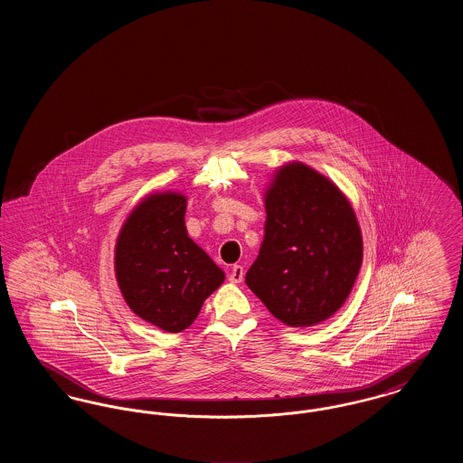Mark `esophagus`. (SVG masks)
I'll list each match as a JSON object with an SVG mask.
<instances>
[{"label": "esophagus", "mask_w": 463, "mask_h": 463, "mask_svg": "<svg viewBox=\"0 0 463 463\" xmlns=\"http://www.w3.org/2000/svg\"><path fill=\"white\" fill-rule=\"evenodd\" d=\"M242 279H244V269H242V265H234V267L231 269V274H229V281H231V283H241Z\"/></svg>", "instance_id": "esophagus-1"}]
</instances>
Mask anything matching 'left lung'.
I'll list each match as a JSON object with an SVG mask.
<instances>
[{"instance_id":"8db88e82","label":"left lung","mask_w":463,"mask_h":463,"mask_svg":"<svg viewBox=\"0 0 463 463\" xmlns=\"http://www.w3.org/2000/svg\"><path fill=\"white\" fill-rule=\"evenodd\" d=\"M265 236L246 285L288 326H312L344 306L363 262L353 206L304 163L278 170L265 193Z\"/></svg>"}]
</instances>
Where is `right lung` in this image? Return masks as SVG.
Masks as SVG:
<instances>
[{"label":"right lung","mask_w":463,"mask_h":463,"mask_svg":"<svg viewBox=\"0 0 463 463\" xmlns=\"http://www.w3.org/2000/svg\"><path fill=\"white\" fill-rule=\"evenodd\" d=\"M185 208V196L170 191L144 199L125 222L114 255L128 307L168 333L189 328L225 279L221 267L187 236Z\"/></svg>","instance_id":"add662e5"}]
</instances>
